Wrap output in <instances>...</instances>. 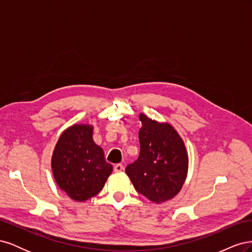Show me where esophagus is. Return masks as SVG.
I'll return each mask as SVG.
<instances>
[{
    "instance_id": "obj_1",
    "label": "esophagus",
    "mask_w": 252,
    "mask_h": 252,
    "mask_svg": "<svg viewBox=\"0 0 252 252\" xmlns=\"http://www.w3.org/2000/svg\"><path fill=\"white\" fill-rule=\"evenodd\" d=\"M113 170L116 171V172H122L124 170V166L122 165V164H116L114 165V167H113Z\"/></svg>"
}]
</instances>
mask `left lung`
<instances>
[{
	"instance_id": "1",
	"label": "left lung",
	"mask_w": 252,
	"mask_h": 252,
	"mask_svg": "<svg viewBox=\"0 0 252 252\" xmlns=\"http://www.w3.org/2000/svg\"><path fill=\"white\" fill-rule=\"evenodd\" d=\"M140 155L126 167V173L136 191L155 203H163L177 195L184 184L188 156L175 129L166 123L140 114Z\"/></svg>"
}]
</instances>
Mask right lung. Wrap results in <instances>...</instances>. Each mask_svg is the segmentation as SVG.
<instances>
[{
	"label": "right lung",
	"mask_w": 252,
	"mask_h": 252,
	"mask_svg": "<svg viewBox=\"0 0 252 252\" xmlns=\"http://www.w3.org/2000/svg\"><path fill=\"white\" fill-rule=\"evenodd\" d=\"M51 167L59 187L78 202L100 192L112 171L102 148L93 140V126L78 124L60 136Z\"/></svg>",
	"instance_id": "1"
}]
</instances>
